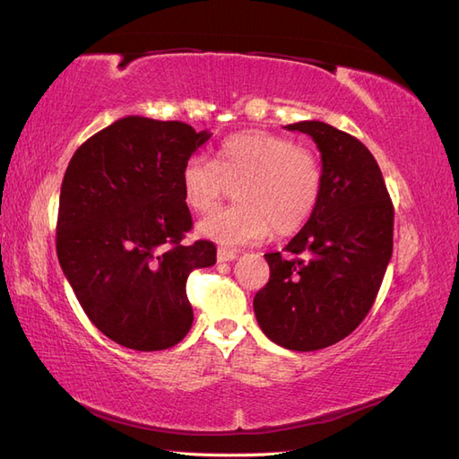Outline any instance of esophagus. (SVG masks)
Returning a JSON list of instances; mask_svg holds the SVG:
<instances>
[{"mask_svg":"<svg viewBox=\"0 0 459 459\" xmlns=\"http://www.w3.org/2000/svg\"><path fill=\"white\" fill-rule=\"evenodd\" d=\"M237 256H238V252L230 250V248H219V252H217L219 262H232Z\"/></svg>","mask_w":459,"mask_h":459,"instance_id":"34e87169","label":"esophagus"}]
</instances>
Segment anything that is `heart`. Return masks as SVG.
Wrapping results in <instances>:
<instances>
[{
	"instance_id": "heart-1",
	"label": "heart",
	"mask_w": 459,
	"mask_h": 459,
	"mask_svg": "<svg viewBox=\"0 0 459 459\" xmlns=\"http://www.w3.org/2000/svg\"><path fill=\"white\" fill-rule=\"evenodd\" d=\"M324 171L306 148L270 132H240L221 143L217 160L195 155L181 171V189L195 212L212 211L237 188L238 204L199 222V235L224 247L262 240L274 229L291 235L314 214Z\"/></svg>"
}]
</instances>
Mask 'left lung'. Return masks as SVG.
<instances>
[{"instance_id": "1", "label": "left lung", "mask_w": 459, "mask_h": 459, "mask_svg": "<svg viewBox=\"0 0 459 459\" xmlns=\"http://www.w3.org/2000/svg\"><path fill=\"white\" fill-rule=\"evenodd\" d=\"M321 153L317 207L281 252L255 296L260 329L291 351H317L359 327L373 307L393 256L394 207L377 160L347 132L317 120L286 126Z\"/></svg>"}]
</instances>
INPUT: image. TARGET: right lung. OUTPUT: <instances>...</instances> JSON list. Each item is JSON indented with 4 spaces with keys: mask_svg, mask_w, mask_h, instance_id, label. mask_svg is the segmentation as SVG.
Returning <instances> with one entry per match:
<instances>
[{
    "mask_svg": "<svg viewBox=\"0 0 459 459\" xmlns=\"http://www.w3.org/2000/svg\"><path fill=\"white\" fill-rule=\"evenodd\" d=\"M211 138L185 122L126 116L74 152L58 199L56 256L84 314L106 337L161 351L189 333L185 284L217 262L193 229L181 171Z\"/></svg>",
    "mask_w": 459,
    "mask_h": 459,
    "instance_id": "add662e5",
    "label": "right lung"
}]
</instances>
